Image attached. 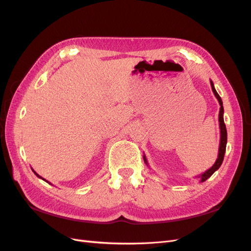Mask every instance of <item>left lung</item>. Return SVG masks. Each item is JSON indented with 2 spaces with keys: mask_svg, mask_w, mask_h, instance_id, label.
<instances>
[{
  "mask_svg": "<svg viewBox=\"0 0 251 251\" xmlns=\"http://www.w3.org/2000/svg\"><path fill=\"white\" fill-rule=\"evenodd\" d=\"M210 86H211L212 92H214L216 98H217L218 101H219V104H220L219 123H220V134H221V136H220V147H219V153H218L217 160H216V162L214 163V165H212L209 170L205 171L203 174L199 175L198 178L200 179V182L206 181V180L211 176V175L214 174L216 171H218L220 166H221V164H222V162H223V159H224L225 150H226V143H227V131H226V126H225V124H224V117H223V114H224L223 102H222L221 97H220V95L218 94V92H217L216 89H215L214 82H212L211 80H210ZM143 160H144V162L147 163V165L149 166V163H148L146 155L143 156Z\"/></svg>",
  "mask_w": 251,
  "mask_h": 251,
  "instance_id": "8db88e82",
  "label": "left lung"
}]
</instances>
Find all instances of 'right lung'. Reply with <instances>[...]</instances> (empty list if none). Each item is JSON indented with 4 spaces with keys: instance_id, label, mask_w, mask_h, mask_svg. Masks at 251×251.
Returning <instances> with one entry per match:
<instances>
[{
    "instance_id": "1",
    "label": "right lung",
    "mask_w": 251,
    "mask_h": 251,
    "mask_svg": "<svg viewBox=\"0 0 251 251\" xmlns=\"http://www.w3.org/2000/svg\"><path fill=\"white\" fill-rule=\"evenodd\" d=\"M32 171H33V170H32ZM33 173H34V174H35V175H36V176H37V177H39V178H41V179H42V180H44V181H46V182H48V181H47V180H45V179H44V178H42V177H41V176H40V175H39V174H36V173H35V172H34V171H33ZM48 183H49V184H51V183H50V182H48Z\"/></svg>"
}]
</instances>
